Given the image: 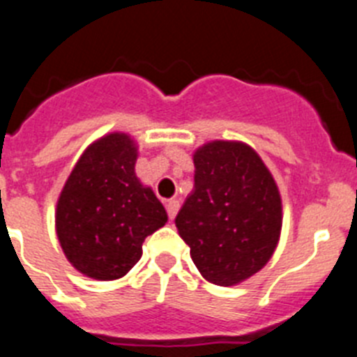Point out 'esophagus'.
Instances as JSON below:
<instances>
[{
  "instance_id": "1",
  "label": "esophagus",
  "mask_w": 357,
  "mask_h": 357,
  "mask_svg": "<svg viewBox=\"0 0 357 357\" xmlns=\"http://www.w3.org/2000/svg\"><path fill=\"white\" fill-rule=\"evenodd\" d=\"M178 209H181V204H178V200H168V204H166V211H168L169 220H173V218L176 216Z\"/></svg>"
}]
</instances>
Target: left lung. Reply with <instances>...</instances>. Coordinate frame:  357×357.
Here are the masks:
<instances>
[{
    "label": "left lung",
    "mask_w": 357,
    "mask_h": 357,
    "mask_svg": "<svg viewBox=\"0 0 357 357\" xmlns=\"http://www.w3.org/2000/svg\"><path fill=\"white\" fill-rule=\"evenodd\" d=\"M195 188L175 218L204 279L232 286L270 261L282 227L272 173L248 144L213 141L198 148Z\"/></svg>",
    "instance_id": "8db88e82"
}]
</instances>
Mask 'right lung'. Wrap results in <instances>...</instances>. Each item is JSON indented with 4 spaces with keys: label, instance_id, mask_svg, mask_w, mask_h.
Instances as JSON below:
<instances>
[{
    "label": "right lung",
    "instance_id": "right-lung-1",
    "mask_svg": "<svg viewBox=\"0 0 357 357\" xmlns=\"http://www.w3.org/2000/svg\"><path fill=\"white\" fill-rule=\"evenodd\" d=\"M130 135L109 134L91 144L73 168L59 204L56 236L69 263L96 280L127 275L143 241L168 222L150 188L135 176Z\"/></svg>",
    "mask_w": 357,
    "mask_h": 357
}]
</instances>
